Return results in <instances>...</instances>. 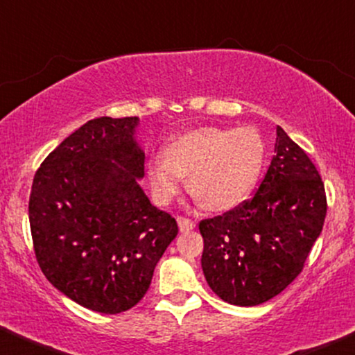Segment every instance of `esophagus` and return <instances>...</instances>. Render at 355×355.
<instances>
[{"mask_svg": "<svg viewBox=\"0 0 355 355\" xmlns=\"http://www.w3.org/2000/svg\"><path fill=\"white\" fill-rule=\"evenodd\" d=\"M178 225H179V230L181 232H189L196 227L194 222L191 220V218H186V217H178Z\"/></svg>", "mask_w": 355, "mask_h": 355, "instance_id": "obj_1", "label": "esophagus"}]
</instances>
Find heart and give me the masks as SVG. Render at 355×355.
Listing matches in <instances>:
<instances>
[{
	"mask_svg": "<svg viewBox=\"0 0 355 355\" xmlns=\"http://www.w3.org/2000/svg\"><path fill=\"white\" fill-rule=\"evenodd\" d=\"M263 161V138L252 126H200L171 139L166 155L153 156L146 171L157 202L168 204L189 173L187 187L200 204L224 212L239 207L252 194Z\"/></svg>",
	"mask_w": 355,
	"mask_h": 355,
	"instance_id": "heart-1",
	"label": "heart"
}]
</instances>
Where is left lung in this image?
<instances>
[{
    "label": "left lung",
    "mask_w": 355,
    "mask_h": 355,
    "mask_svg": "<svg viewBox=\"0 0 355 355\" xmlns=\"http://www.w3.org/2000/svg\"><path fill=\"white\" fill-rule=\"evenodd\" d=\"M324 184L308 155L277 126L275 155L253 199L200 220L204 277L218 298L257 306L303 270L326 217Z\"/></svg>",
    "instance_id": "obj_1"
}]
</instances>
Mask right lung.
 Wrapping results in <instances>:
<instances>
[{"label": "right lung", "instance_id": "obj_1", "mask_svg": "<svg viewBox=\"0 0 355 355\" xmlns=\"http://www.w3.org/2000/svg\"><path fill=\"white\" fill-rule=\"evenodd\" d=\"M138 116L87 121L44 159L33 181L29 224L42 273L92 311L118 314L150 288L178 224L139 186Z\"/></svg>", "mask_w": 355, "mask_h": 355}]
</instances>
